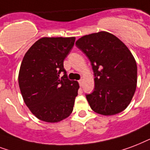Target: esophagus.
I'll return each instance as SVG.
<instances>
[{
  "mask_svg": "<svg viewBox=\"0 0 150 150\" xmlns=\"http://www.w3.org/2000/svg\"><path fill=\"white\" fill-rule=\"evenodd\" d=\"M78 82H79V84H80V86H82V84H83V80L81 79V80L78 81Z\"/></svg>",
  "mask_w": 150,
  "mask_h": 150,
  "instance_id": "esophagus-1",
  "label": "esophagus"
}]
</instances>
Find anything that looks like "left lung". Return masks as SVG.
<instances>
[{"label": "left lung", "instance_id": "8db88e82", "mask_svg": "<svg viewBox=\"0 0 150 150\" xmlns=\"http://www.w3.org/2000/svg\"><path fill=\"white\" fill-rule=\"evenodd\" d=\"M76 45L88 57L94 72L95 89L86 95L91 110L105 116L122 112L136 89L137 65L132 52L105 31L83 36Z\"/></svg>", "mask_w": 150, "mask_h": 150}]
</instances>
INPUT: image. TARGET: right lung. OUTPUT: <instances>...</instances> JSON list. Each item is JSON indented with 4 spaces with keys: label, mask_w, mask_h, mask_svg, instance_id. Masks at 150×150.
I'll return each instance as SVG.
<instances>
[{
    "label": "right lung",
    "mask_w": 150,
    "mask_h": 150,
    "mask_svg": "<svg viewBox=\"0 0 150 150\" xmlns=\"http://www.w3.org/2000/svg\"><path fill=\"white\" fill-rule=\"evenodd\" d=\"M74 42V37L42 38L23 57L18 85L25 105L40 120L59 122L73 112L79 83L67 78L63 62Z\"/></svg>",
    "instance_id": "right-lung-1"
}]
</instances>
